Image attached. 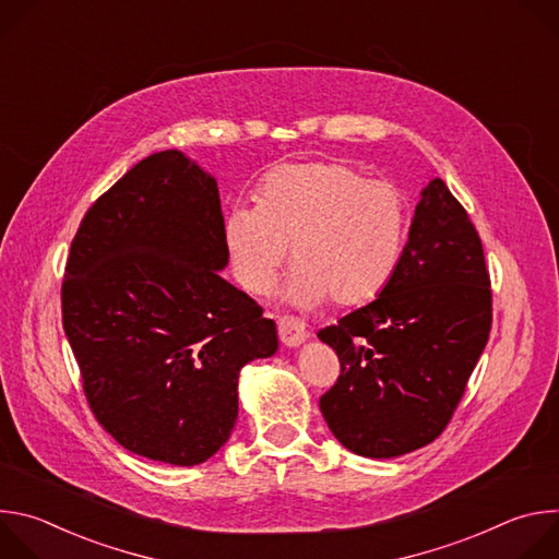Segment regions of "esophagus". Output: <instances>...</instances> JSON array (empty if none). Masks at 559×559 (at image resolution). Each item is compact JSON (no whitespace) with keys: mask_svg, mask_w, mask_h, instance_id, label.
I'll list each match as a JSON object with an SVG mask.
<instances>
[{"mask_svg":"<svg viewBox=\"0 0 559 559\" xmlns=\"http://www.w3.org/2000/svg\"><path fill=\"white\" fill-rule=\"evenodd\" d=\"M278 336L285 347H298L307 341V328L302 321L294 316H281L278 318Z\"/></svg>","mask_w":559,"mask_h":559,"instance_id":"34e87169","label":"esophagus"}]
</instances>
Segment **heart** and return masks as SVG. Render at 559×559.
<instances>
[{"label":"heart","instance_id":"b5f03b06","mask_svg":"<svg viewBox=\"0 0 559 559\" xmlns=\"http://www.w3.org/2000/svg\"><path fill=\"white\" fill-rule=\"evenodd\" d=\"M407 203L389 181L365 179L343 162H309L272 170L257 205H234L223 221L231 272L246 292L267 294L292 246L281 296L316 307L373 300L401 261Z\"/></svg>","mask_w":559,"mask_h":559}]
</instances>
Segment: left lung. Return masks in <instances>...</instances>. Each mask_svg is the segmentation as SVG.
<instances>
[{"label": "left lung", "mask_w": 559, "mask_h": 559, "mask_svg": "<svg viewBox=\"0 0 559 559\" xmlns=\"http://www.w3.org/2000/svg\"><path fill=\"white\" fill-rule=\"evenodd\" d=\"M491 332L483 241L442 179L423 188L409 241L369 305L318 332L341 360L321 397L334 438L362 457H397L449 425Z\"/></svg>", "instance_id": "obj_1"}]
</instances>
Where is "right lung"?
<instances>
[{
	"instance_id": "obj_1",
	"label": "right lung",
	"mask_w": 559,
	"mask_h": 559,
	"mask_svg": "<svg viewBox=\"0 0 559 559\" xmlns=\"http://www.w3.org/2000/svg\"><path fill=\"white\" fill-rule=\"evenodd\" d=\"M229 254L216 179L179 150L128 170L79 225L63 332L99 425L128 451L194 466L229 438L238 373L276 325L218 272Z\"/></svg>"
}]
</instances>
